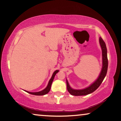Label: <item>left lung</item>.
Returning a JSON list of instances; mask_svg holds the SVG:
<instances>
[{
  "label": "left lung",
  "instance_id": "8db88e82",
  "mask_svg": "<svg viewBox=\"0 0 121 121\" xmlns=\"http://www.w3.org/2000/svg\"><path fill=\"white\" fill-rule=\"evenodd\" d=\"M99 43L100 45L101 50H102V59H103V66L101 72L100 73L98 78L94 81L93 83L87 87V88L82 89V90H74L71 88L70 86L68 80H66V87H67L68 91L70 94L73 95L79 96V95H86L87 94L92 93L95 91L100 86L102 83L108 71V59L107 56V48H106V44L101 37L99 38Z\"/></svg>",
  "mask_w": 121,
  "mask_h": 121
}]
</instances>
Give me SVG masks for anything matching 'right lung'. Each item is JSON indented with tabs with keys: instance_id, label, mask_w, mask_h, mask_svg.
<instances>
[{
	"instance_id": "add662e5",
	"label": "right lung",
	"mask_w": 121,
	"mask_h": 121,
	"mask_svg": "<svg viewBox=\"0 0 121 121\" xmlns=\"http://www.w3.org/2000/svg\"><path fill=\"white\" fill-rule=\"evenodd\" d=\"M58 71H59V70H56L55 72L53 73L51 78V79L50 80V81H49V82H48V86H47V87L44 89V90L40 91V92H28V91H25L26 92H27V93H29V94H33V95H45V94H46L47 93H48L50 92V91L51 87L52 82H53V81L54 78H55L56 74V73L58 72Z\"/></svg>"
}]
</instances>
